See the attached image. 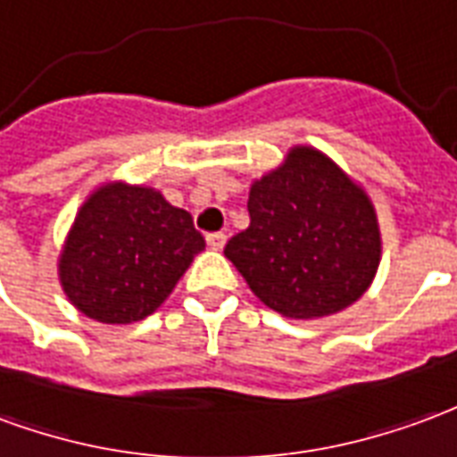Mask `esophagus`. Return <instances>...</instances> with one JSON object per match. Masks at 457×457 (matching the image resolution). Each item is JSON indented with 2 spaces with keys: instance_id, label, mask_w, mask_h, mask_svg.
I'll list each match as a JSON object with an SVG mask.
<instances>
[{
  "instance_id": "1",
  "label": "esophagus",
  "mask_w": 457,
  "mask_h": 457,
  "mask_svg": "<svg viewBox=\"0 0 457 457\" xmlns=\"http://www.w3.org/2000/svg\"><path fill=\"white\" fill-rule=\"evenodd\" d=\"M206 245H209L212 251H221L226 245V233H209V236H206Z\"/></svg>"
}]
</instances>
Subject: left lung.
Returning a JSON list of instances; mask_svg holds the SVG:
<instances>
[{
  "label": "left lung",
  "instance_id": "obj_1",
  "mask_svg": "<svg viewBox=\"0 0 457 457\" xmlns=\"http://www.w3.org/2000/svg\"><path fill=\"white\" fill-rule=\"evenodd\" d=\"M251 226L226 243L262 304L289 319L343 312L368 292L382 258L375 204L314 145H292L278 168L253 179Z\"/></svg>",
  "mask_w": 457,
  "mask_h": 457
}]
</instances>
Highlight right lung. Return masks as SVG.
I'll use <instances>...</instances> for the list:
<instances>
[{
  "mask_svg": "<svg viewBox=\"0 0 457 457\" xmlns=\"http://www.w3.org/2000/svg\"><path fill=\"white\" fill-rule=\"evenodd\" d=\"M204 238L158 189L104 182L79 206L58 255L60 287L99 324L151 316L175 289Z\"/></svg>",
  "mask_w": 457,
  "mask_h": 457,
  "instance_id": "1",
  "label": "right lung"
}]
</instances>
